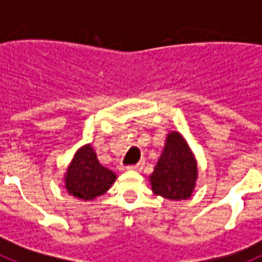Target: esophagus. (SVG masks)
<instances>
[{
  "instance_id": "esophagus-1",
  "label": "esophagus",
  "mask_w": 262,
  "mask_h": 262,
  "mask_svg": "<svg viewBox=\"0 0 262 262\" xmlns=\"http://www.w3.org/2000/svg\"><path fill=\"white\" fill-rule=\"evenodd\" d=\"M142 168H143V163H138L135 164V165H129V167H127V169H128V171H142Z\"/></svg>"
}]
</instances>
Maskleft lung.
<instances>
[{
  "label": "left lung",
  "instance_id": "left-lung-1",
  "mask_svg": "<svg viewBox=\"0 0 262 262\" xmlns=\"http://www.w3.org/2000/svg\"><path fill=\"white\" fill-rule=\"evenodd\" d=\"M156 195L180 201L190 198L198 178L196 161L187 142L179 133L171 131L159 161L149 176Z\"/></svg>",
  "mask_w": 262,
  "mask_h": 262
}]
</instances>
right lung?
<instances>
[{
  "label": "right lung",
  "instance_id": "add662e5",
  "mask_svg": "<svg viewBox=\"0 0 262 262\" xmlns=\"http://www.w3.org/2000/svg\"><path fill=\"white\" fill-rule=\"evenodd\" d=\"M64 180L68 194L90 201L108 191L116 180V173L99 164L91 145H84L75 153Z\"/></svg>",
  "mask_w": 262,
  "mask_h": 262
}]
</instances>
